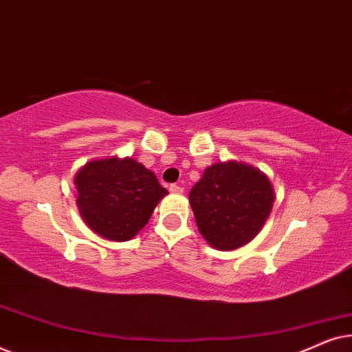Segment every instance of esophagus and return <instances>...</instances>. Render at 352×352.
Wrapping results in <instances>:
<instances>
[{"label":"esophagus","instance_id":"1","mask_svg":"<svg viewBox=\"0 0 352 352\" xmlns=\"http://www.w3.org/2000/svg\"><path fill=\"white\" fill-rule=\"evenodd\" d=\"M182 187L181 186H177V184H171L170 186V192H173V194H182Z\"/></svg>","mask_w":352,"mask_h":352}]
</instances>
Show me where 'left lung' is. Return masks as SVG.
Wrapping results in <instances>:
<instances>
[{
  "instance_id": "8db88e82",
  "label": "left lung",
  "mask_w": 352,
  "mask_h": 352,
  "mask_svg": "<svg viewBox=\"0 0 352 352\" xmlns=\"http://www.w3.org/2000/svg\"><path fill=\"white\" fill-rule=\"evenodd\" d=\"M274 201L276 190L267 175L235 160L206 168L189 192L197 228L221 252L252 242L266 224Z\"/></svg>"
}]
</instances>
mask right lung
I'll list each match as a JSON object with an SVG mask.
<instances>
[{
    "instance_id": "add662e5",
    "label": "right lung",
    "mask_w": 352,
    "mask_h": 352,
    "mask_svg": "<svg viewBox=\"0 0 352 352\" xmlns=\"http://www.w3.org/2000/svg\"><path fill=\"white\" fill-rule=\"evenodd\" d=\"M74 184L86 226L113 242L133 239L168 194L155 173L131 157L113 155L85 163L75 173Z\"/></svg>"
}]
</instances>
